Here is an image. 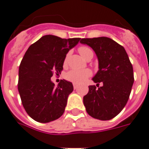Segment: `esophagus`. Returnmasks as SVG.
Returning a JSON list of instances; mask_svg holds the SVG:
<instances>
[{"label": "esophagus", "instance_id": "obj_1", "mask_svg": "<svg viewBox=\"0 0 149 149\" xmlns=\"http://www.w3.org/2000/svg\"><path fill=\"white\" fill-rule=\"evenodd\" d=\"M73 87H74V89L75 90L78 88V85H77V84H73Z\"/></svg>", "mask_w": 149, "mask_h": 149}]
</instances>
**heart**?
<instances>
[{
  "mask_svg": "<svg viewBox=\"0 0 149 149\" xmlns=\"http://www.w3.org/2000/svg\"><path fill=\"white\" fill-rule=\"evenodd\" d=\"M80 55H81L84 58H86L88 57L90 53H93V52L89 48L85 47V46H81L78 49ZM68 59V55L64 60V64H66ZM91 75V72L89 69H82V70H77L72 69L67 72L65 74V78L72 82L74 84H81L84 81H85L86 79Z\"/></svg>",
  "mask_w": 149,
  "mask_h": 149,
  "instance_id": "1",
  "label": "heart"
}]
</instances>
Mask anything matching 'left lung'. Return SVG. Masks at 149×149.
I'll return each mask as SVG.
<instances>
[{
	"mask_svg": "<svg viewBox=\"0 0 149 149\" xmlns=\"http://www.w3.org/2000/svg\"><path fill=\"white\" fill-rule=\"evenodd\" d=\"M97 56L99 70L93 81L99 87L89 86L84 97L86 111L93 118L110 120L120 113L130 97L134 82L133 68L126 50L108 37L81 39Z\"/></svg>",
	"mask_w": 149,
	"mask_h": 149,
	"instance_id": "left-lung-1",
	"label": "left lung"
}]
</instances>
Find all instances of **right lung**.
I'll return each instance as SVG.
<instances>
[{
  "label": "right lung",
  "mask_w": 149,
  "mask_h": 149,
  "mask_svg": "<svg viewBox=\"0 0 149 149\" xmlns=\"http://www.w3.org/2000/svg\"><path fill=\"white\" fill-rule=\"evenodd\" d=\"M80 40L45 35L26 52L19 68L18 91L26 112L36 122L49 123L64 113L73 85L63 79L55 87L51 77L55 72L61 74L66 54Z\"/></svg>",
  "instance_id": "obj_1"
}]
</instances>
